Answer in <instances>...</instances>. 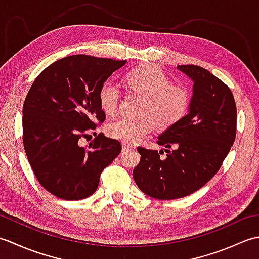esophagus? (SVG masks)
<instances>
[{"mask_svg": "<svg viewBox=\"0 0 259 259\" xmlns=\"http://www.w3.org/2000/svg\"><path fill=\"white\" fill-rule=\"evenodd\" d=\"M129 149H134V147L125 144V142H122V150H129Z\"/></svg>", "mask_w": 259, "mask_h": 259, "instance_id": "1", "label": "esophagus"}]
</instances>
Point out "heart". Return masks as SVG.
Masks as SVG:
<instances>
[{"label": "heart", "instance_id": "heart-1", "mask_svg": "<svg viewBox=\"0 0 259 259\" xmlns=\"http://www.w3.org/2000/svg\"><path fill=\"white\" fill-rule=\"evenodd\" d=\"M124 81L130 90L146 97L141 109L144 118H121L110 122L107 134L113 139L125 144H137L151 133L155 123L161 129L169 128L183 119L188 111L190 92L183 85L172 84L171 79L155 64H147L130 71ZM98 98L103 112L113 115L120 103V87L112 80L103 82Z\"/></svg>", "mask_w": 259, "mask_h": 259}]
</instances>
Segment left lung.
I'll use <instances>...</instances> for the list:
<instances>
[{
    "mask_svg": "<svg viewBox=\"0 0 259 259\" xmlns=\"http://www.w3.org/2000/svg\"><path fill=\"white\" fill-rule=\"evenodd\" d=\"M194 83L189 113L159 136L160 151L138 147L134 169L139 189L160 200L178 199L200 189L221 169L236 138L237 108L229 87L199 65H178ZM162 151V150H161Z\"/></svg>",
    "mask_w": 259,
    "mask_h": 259,
    "instance_id": "1",
    "label": "left lung"
}]
</instances>
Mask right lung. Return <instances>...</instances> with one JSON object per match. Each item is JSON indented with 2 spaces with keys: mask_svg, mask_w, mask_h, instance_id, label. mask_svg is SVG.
Returning <instances> with one entry per match:
<instances>
[{
  "mask_svg": "<svg viewBox=\"0 0 259 259\" xmlns=\"http://www.w3.org/2000/svg\"><path fill=\"white\" fill-rule=\"evenodd\" d=\"M125 60L75 54L60 59L36 76L23 104V146L41 186L58 198L91 196L103 169L121 152V142L99 134L80 146L89 130L106 120L99 103L101 84Z\"/></svg>",
  "mask_w": 259,
  "mask_h": 259,
  "instance_id": "1",
  "label": "right lung"
}]
</instances>
